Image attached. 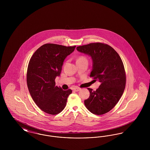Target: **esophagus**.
<instances>
[{"label":"esophagus","instance_id":"esophagus-1","mask_svg":"<svg viewBox=\"0 0 150 150\" xmlns=\"http://www.w3.org/2000/svg\"><path fill=\"white\" fill-rule=\"evenodd\" d=\"M74 91H75V92H79V91H80L81 89H80V88H74V89H73Z\"/></svg>","mask_w":150,"mask_h":150}]
</instances>
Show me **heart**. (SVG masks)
<instances>
[{"instance_id":"b5f03b06","label":"heart","mask_w":150,"mask_h":150,"mask_svg":"<svg viewBox=\"0 0 150 150\" xmlns=\"http://www.w3.org/2000/svg\"><path fill=\"white\" fill-rule=\"evenodd\" d=\"M82 60H86V57H84V56H80V57H79L77 59V61H82Z\"/></svg>"}]
</instances>
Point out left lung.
<instances>
[{
	"label": "left lung",
	"instance_id": "8db88e82",
	"mask_svg": "<svg viewBox=\"0 0 150 150\" xmlns=\"http://www.w3.org/2000/svg\"><path fill=\"white\" fill-rule=\"evenodd\" d=\"M76 50L91 57L90 77L100 83L95 91L88 88L90 96L84 100L85 106L94 114H106L115 106L125 88L126 75L121 58L113 48L104 43H90Z\"/></svg>",
	"mask_w": 150,
	"mask_h": 150
}]
</instances>
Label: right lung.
<instances>
[{
  "label": "right lung",
  "mask_w": 150,
  "mask_h": 150,
  "mask_svg": "<svg viewBox=\"0 0 150 150\" xmlns=\"http://www.w3.org/2000/svg\"><path fill=\"white\" fill-rule=\"evenodd\" d=\"M76 46L45 44L33 54L29 61L26 80L30 94L36 105L50 115L60 113L66 105L71 89L64 91L56 86L64 59Z\"/></svg>",
  "instance_id": "obj_1"
}]
</instances>
